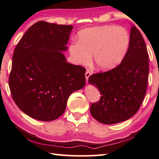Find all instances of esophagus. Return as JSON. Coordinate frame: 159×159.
Returning <instances> with one entry per match:
<instances>
[{"instance_id":"obj_1","label":"esophagus","mask_w":159,"mask_h":159,"mask_svg":"<svg viewBox=\"0 0 159 159\" xmlns=\"http://www.w3.org/2000/svg\"><path fill=\"white\" fill-rule=\"evenodd\" d=\"M91 75V72H90L89 70H87L86 71V73H85V77H86V82H88V80H89V77Z\"/></svg>"}]
</instances>
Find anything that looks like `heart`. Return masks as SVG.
<instances>
[{
	"instance_id": "heart-1",
	"label": "heart",
	"mask_w": 159,
	"mask_h": 159,
	"mask_svg": "<svg viewBox=\"0 0 159 159\" xmlns=\"http://www.w3.org/2000/svg\"><path fill=\"white\" fill-rule=\"evenodd\" d=\"M130 43L128 31L123 27L102 25L83 29L78 33V42L68 49L76 64L86 65L91 61L99 70H109L119 64Z\"/></svg>"
}]
</instances>
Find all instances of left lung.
<instances>
[{"label":"left lung","instance_id":"left-lung-1","mask_svg":"<svg viewBox=\"0 0 159 159\" xmlns=\"http://www.w3.org/2000/svg\"><path fill=\"white\" fill-rule=\"evenodd\" d=\"M149 55L141 33L131 28L130 43L120 64L112 70L93 74L89 82L98 87L100 100L93 103L90 112L103 124L127 120L135 115L147 91Z\"/></svg>","mask_w":159,"mask_h":159}]
</instances>
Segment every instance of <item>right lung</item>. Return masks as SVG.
Masks as SVG:
<instances>
[{"label": "right lung", "mask_w": 159, "mask_h": 159, "mask_svg": "<svg viewBox=\"0 0 159 159\" xmlns=\"http://www.w3.org/2000/svg\"><path fill=\"white\" fill-rule=\"evenodd\" d=\"M73 28L39 21L15 48L9 86L14 102L32 118H58L65 111L70 95L85 85V68L68 63L62 53L68 49Z\"/></svg>", "instance_id": "obj_1"}]
</instances>
